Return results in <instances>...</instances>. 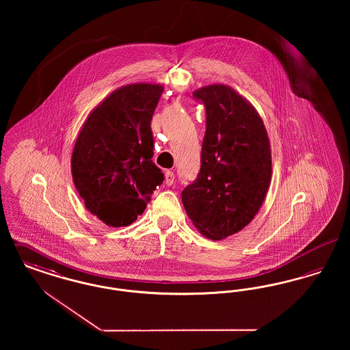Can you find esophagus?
Masks as SVG:
<instances>
[{"label":"esophagus","mask_w":350,"mask_h":350,"mask_svg":"<svg viewBox=\"0 0 350 350\" xmlns=\"http://www.w3.org/2000/svg\"><path fill=\"white\" fill-rule=\"evenodd\" d=\"M165 185H167V186H170V185H173V183H174V173L173 172H170V170H167L165 172Z\"/></svg>","instance_id":"34e87169"}]
</instances>
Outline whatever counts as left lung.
<instances>
[{
  "label": "left lung",
  "mask_w": 350,
  "mask_h": 350,
  "mask_svg": "<svg viewBox=\"0 0 350 350\" xmlns=\"http://www.w3.org/2000/svg\"><path fill=\"white\" fill-rule=\"evenodd\" d=\"M206 107V133L196 183L181 193L194 227L210 240L241 231L257 215L271 181V150L262 118L233 88L197 89Z\"/></svg>",
  "instance_id": "obj_1"
}]
</instances>
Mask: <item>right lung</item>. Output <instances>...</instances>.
Wrapping results in <instances>:
<instances>
[{"label":"right lung","mask_w":350,"mask_h":350,"mask_svg":"<svg viewBox=\"0 0 350 350\" xmlns=\"http://www.w3.org/2000/svg\"><path fill=\"white\" fill-rule=\"evenodd\" d=\"M161 83L116 89L89 113L75 142L70 172L85 207L110 227L142 215L164 174L152 161L150 119Z\"/></svg>","instance_id":"1"}]
</instances>
